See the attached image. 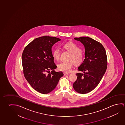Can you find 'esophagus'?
<instances>
[{
  "label": "esophagus",
  "instance_id": "1",
  "mask_svg": "<svg viewBox=\"0 0 125 125\" xmlns=\"http://www.w3.org/2000/svg\"><path fill=\"white\" fill-rule=\"evenodd\" d=\"M63 74H64V75H69V74H70V73H66V72H64V73H63Z\"/></svg>",
  "mask_w": 125,
  "mask_h": 125
}]
</instances>
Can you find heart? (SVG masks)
Here are the masks:
<instances>
[{"label":"heart","instance_id":"b5f03b06","mask_svg":"<svg viewBox=\"0 0 125 125\" xmlns=\"http://www.w3.org/2000/svg\"><path fill=\"white\" fill-rule=\"evenodd\" d=\"M64 49L71 53L68 62H62L58 65V69L65 72H69L71 71L73 65V61L75 64L79 65L83 62L84 59V54L81 48L73 42H68L64 44ZM53 57L56 61H59L60 58L61 52L59 49L56 48L52 53ZM73 60V62L72 61Z\"/></svg>","mask_w":125,"mask_h":125}]
</instances>
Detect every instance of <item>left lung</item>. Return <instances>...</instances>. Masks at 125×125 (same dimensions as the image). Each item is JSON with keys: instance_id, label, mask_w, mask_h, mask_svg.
<instances>
[{"instance_id": "left-lung-1", "label": "left lung", "mask_w": 125, "mask_h": 125, "mask_svg": "<svg viewBox=\"0 0 125 125\" xmlns=\"http://www.w3.org/2000/svg\"><path fill=\"white\" fill-rule=\"evenodd\" d=\"M81 42L85 49V59L78 67L77 79L73 88L77 92L85 94L95 88L104 76L107 66L106 50L100 43L87 37L74 38Z\"/></svg>"}]
</instances>
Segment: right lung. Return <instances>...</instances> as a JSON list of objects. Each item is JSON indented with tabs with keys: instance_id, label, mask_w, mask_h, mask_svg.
<instances>
[{
	"instance_id": "obj_1",
	"label": "right lung",
	"mask_w": 125,
	"mask_h": 125,
	"mask_svg": "<svg viewBox=\"0 0 125 125\" xmlns=\"http://www.w3.org/2000/svg\"><path fill=\"white\" fill-rule=\"evenodd\" d=\"M60 40L54 37H41L23 50L21 60L24 76L33 88L42 94L54 90L63 75L62 71H54L57 66L52 52V46Z\"/></svg>"
}]
</instances>
